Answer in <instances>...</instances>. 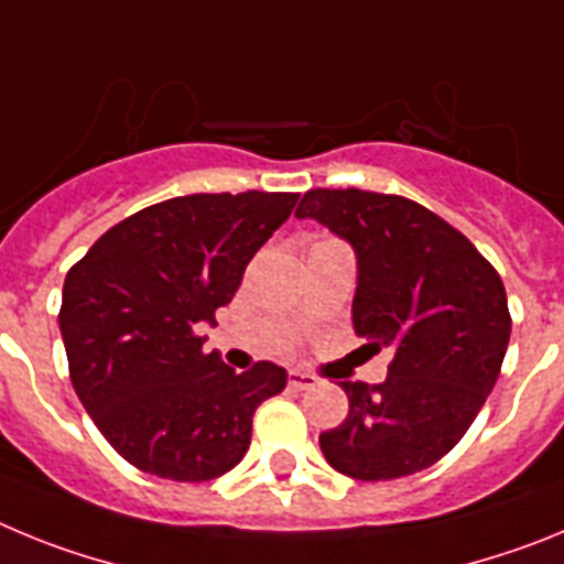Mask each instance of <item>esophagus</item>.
Masks as SVG:
<instances>
[{"label":"esophagus","mask_w":564,"mask_h":564,"mask_svg":"<svg viewBox=\"0 0 564 564\" xmlns=\"http://www.w3.org/2000/svg\"><path fill=\"white\" fill-rule=\"evenodd\" d=\"M288 383H291L293 390H311V387H316V378H313L311 372L291 370V376H288Z\"/></svg>","instance_id":"obj_1"}]
</instances>
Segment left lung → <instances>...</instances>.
Listing matches in <instances>:
<instances>
[{"label": "left lung", "instance_id": "8db88e82", "mask_svg": "<svg viewBox=\"0 0 564 564\" xmlns=\"http://www.w3.org/2000/svg\"><path fill=\"white\" fill-rule=\"evenodd\" d=\"M299 220L356 251L352 327L392 347L387 381H341L350 412L318 446L352 480H395L441 460L466 435L506 358L502 279L457 228L395 194L313 188Z\"/></svg>", "mask_w": 564, "mask_h": 564}]
</instances>
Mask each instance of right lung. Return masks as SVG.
Instances as JSON below:
<instances>
[{
    "label": "right lung",
    "instance_id": "obj_1",
    "mask_svg": "<svg viewBox=\"0 0 564 564\" xmlns=\"http://www.w3.org/2000/svg\"><path fill=\"white\" fill-rule=\"evenodd\" d=\"M299 194H188L109 228L62 291L69 378L87 415L147 475L203 482L251 446V421L285 390L271 361L234 372L203 352L200 325L237 293L246 265L291 217Z\"/></svg>",
    "mask_w": 564,
    "mask_h": 564
}]
</instances>
